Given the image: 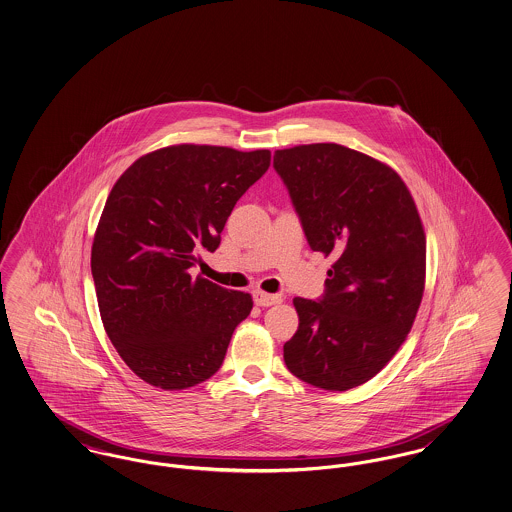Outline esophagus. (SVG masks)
Listing matches in <instances>:
<instances>
[{
  "mask_svg": "<svg viewBox=\"0 0 512 512\" xmlns=\"http://www.w3.org/2000/svg\"><path fill=\"white\" fill-rule=\"evenodd\" d=\"M253 301H255L259 307H270V305L280 303V301H282V297H280V295H274V293L255 290V292H253Z\"/></svg>",
  "mask_w": 512,
  "mask_h": 512,
  "instance_id": "1",
  "label": "esophagus"
}]
</instances>
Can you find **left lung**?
I'll list each match as a JSON object with an SVG mask.
<instances>
[{
  "label": "left lung",
  "instance_id": "obj_1",
  "mask_svg": "<svg viewBox=\"0 0 512 512\" xmlns=\"http://www.w3.org/2000/svg\"><path fill=\"white\" fill-rule=\"evenodd\" d=\"M313 251L336 261L324 295L295 297L299 328L284 361L330 391L376 376L413 328L426 278V236L413 195L388 165L340 144L274 151Z\"/></svg>",
  "mask_w": 512,
  "mask_h": 512
}]
</instances>
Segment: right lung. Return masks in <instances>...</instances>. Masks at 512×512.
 I'll return each instance as SVG.
<instances>
[{
	"mask_svg": "<svg viewBox=\"0 0 512 512\" xmlns=\"http://www.w3.org/2000/svg\"><path fill=\"white\" fill-rule=\"evenodd\" d=\"M270 167V151L163 147L115 182L92 245L103 328L128 368L161 390H186L219 370L249 293L190 268L215 251L236 201Z\"/></svg>",
	"mask_w": 512,
	"mask_h": 512,
	"instance_id": "1",
	"label": "right lung"
}]
</instances>
